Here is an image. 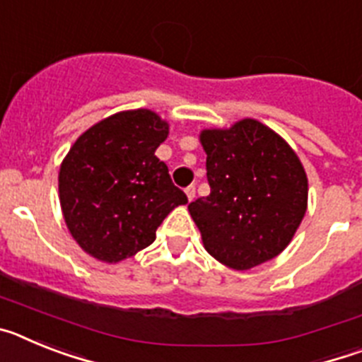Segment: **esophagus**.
Returning a JSON list of instances; mask_svg holds the SVG:
<instances>
[{
	"label": "esophagus",
	"instance_id": "esophagus-1",
	"mask_svg": "<svg viewBox=\"0 0 362 362\" xmlns=\"http://www.w3.org/2000/svg\"><path fill=\"white\" fill-rule=\"evenodd\" d=\"M185 194H187L188 201H194V199H196V187H194V185L187 187V188H185Z\"/></svg>",
	"mask_w": 362,
	"mask_h": 362
}]
</instances>
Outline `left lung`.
Masks as SVG:
<instances>
[{"label": "left lung", "instance_id": "left-lung-1", "mask_svg": "<svg viewBox=\"0 0 362 362\" xmlns=\"http://www.w3.org/2000/svg\"><path fill=\"white\" fill-rule=\"evenodd\" d=\"M210 194L188 204L203 245L233 270H250L288 246L305 217L308 179L290 145L241 119L201 132Z\"/></svg>", "mask_w": 362, "mask_h": 362}]
</instances>
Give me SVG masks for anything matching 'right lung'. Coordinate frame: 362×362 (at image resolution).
Instances as JSON below:
<instances>
[{
  "label": "right lung",
  "mask_w": 362,
  "mask_h": 362,
  "mask_svg": "<svg viewBox=\"0 0 362 362\" xmlns=\"http://www.w3.org/2000/svg\"><path fill=\"white\" fill-rule=\"evenodd\" d=\"M168 123L137 108L78 137L59 168V203L72 238L92 257L119 263L152 245L175 206L187 204L156 148Z\"/></svg>",
  "instance_id": "add662e5"
}]
</instances>
